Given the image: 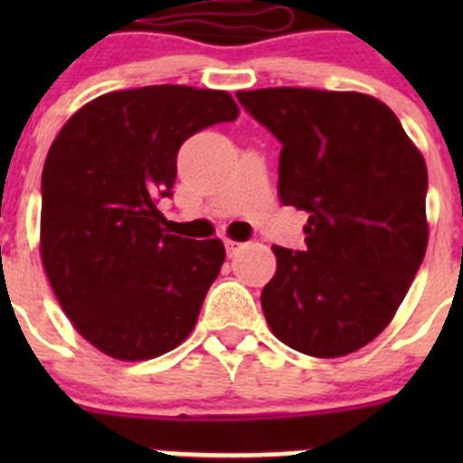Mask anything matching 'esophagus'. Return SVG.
<instances>
[{"label": "esophagus", "mask_w": 463, "mask_h": 463, "mask_svg": "<svg viewBox=\"0 0 463 463\" xmlns=\"http://www.w3.org/2000/svg\"><path fill=\"white\" fill-rule=\"evenodd\" d=\"M241 248H243V243H239V241H232V239L224 241V250H227L229 257H234Z\"/></svg>", "instance_id": "34e87169"}]
</instances>
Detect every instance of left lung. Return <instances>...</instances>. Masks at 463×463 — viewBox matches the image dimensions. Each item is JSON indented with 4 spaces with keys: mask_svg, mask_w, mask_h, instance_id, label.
Wrapping results in <instances>:
<instances>
[{
    "mask_svg": "<svg viewBox=\"0 0 463 463\" xmlns=\"http://www.w3.org/2000/svg\"><path fill=\"white\" fill-rule=\"evenodd\" d=\"M280 141L278 196L308 213L304 250L273 245L261 308L285 345L343 357L390 325L427 252V165L390 106L359 92L236 94Z\"/></svg>",
    "mask_w": 463,
    "mask_h": 463,
    "instance_id": "obj_1",
    "label": "left lung"
}]
</instances>
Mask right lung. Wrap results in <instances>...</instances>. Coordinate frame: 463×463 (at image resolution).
<instances>
[{"instance_id": "1", "label": "right lung", "mask_w": 463, "mask_h": 463, "mask_svg": "<svg viewBox=\"0 0 463 463\" xmlns=\"http://www.w3.org/2000/svg\"><path fill=\"white\" fill-rule=\"evenodd\" d=\"M239 118L227 92L148 85L97 97L62 127L41 175V260L85 341L143 362L194 329L222 241L166 234L175 157L192 134Z\"/></svg>"}]
</instances>
